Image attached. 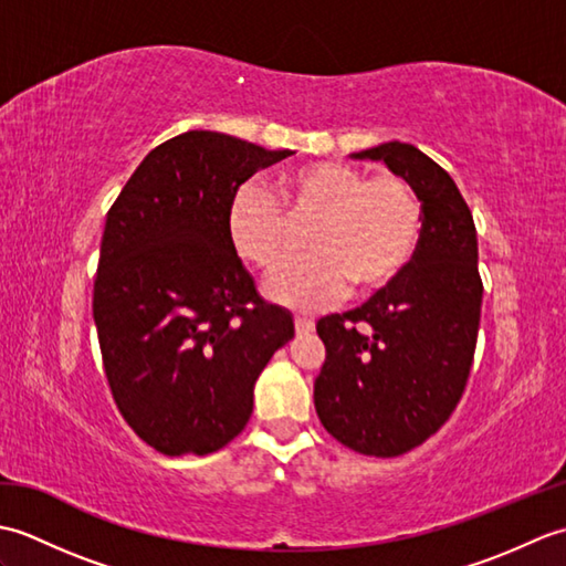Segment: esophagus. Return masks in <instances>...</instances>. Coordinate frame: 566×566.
Listing matches in <instances>:
<instances>
[{
	"instance_id": "esophagus-1",
	"label": "esophagus",
	"mask_w": 566,
	"mask_h": 566,
	"mask_svg": "<svg viewBox=\"0 0 566 566\" xmlns=\"http://www.w3.org/2000/svg\"><path fill=\"white\" fill-rule=\"evenodd\" d=\"M294 328H296V335H308L311 331L316 328V323L311 321L308 316H296L294 318Z\"/></svg>"
}]
</instances>
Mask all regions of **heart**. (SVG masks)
I'll return each instance as SVG.
<instances>
[{
  "label": "heart",
  "mask_w": 566,
  "mask_h": 566,
  "mask_svg": "<svg viewBox=\"0 0 566 566\" xmlns=\"http://www.w3.org/2000/svg\"><path fill=\"white\" fill-rule=\"evenodd\" d=\"M296 226L308 231L311 255L272 274L274 304L314 311L355 294H375L411 264L423 203L403 177L367 175L345 163H311L280 177V199L260 185L240 187L228 207L235 252L272 272L292 255Z\"/></svg>",
  "instance_id": "b5f03b06"
}]
</instances>
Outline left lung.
<instances>
[{
  "label": "left lung",
  "instance_id": "1",
  "mask_svg": "<svg viewBox=\"0 0 566 566\" xmlns=\"http://www.w3.org/2000/svg\"><path fill=\"white\" fill-rule=\"evenodd\" d=\"M353 158L381 160L413 187L423 233L389 286L318 321L326 363L314 403L345 448L396 457L438 432L467 387L484 294L476 228L452 177L411 143H381Z\"/></svg>",
  "mask_w": 566,
  "mask_h": 566
}]
</instances>
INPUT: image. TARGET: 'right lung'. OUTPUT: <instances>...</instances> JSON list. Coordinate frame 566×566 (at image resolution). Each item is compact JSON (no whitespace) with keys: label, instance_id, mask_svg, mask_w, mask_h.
<instances>
[{"label":"right lung","instance_id":"1","mask_svg":"<svg viewBox=\"0 0 566 566\" xmlns=\"http://www.w3.org/2000/svg\"><path fill=\"white\" fill-rule=\"evenodd\" d=\"M290 155L187 130L143 158L106 213L92 298L106 381L163 454L231 442L260 371L294 338L290 311L258 294L228 235L238 187Z\"/></svg>","mask_w":566,"mask_h":566}]
</instances>
